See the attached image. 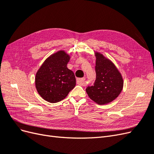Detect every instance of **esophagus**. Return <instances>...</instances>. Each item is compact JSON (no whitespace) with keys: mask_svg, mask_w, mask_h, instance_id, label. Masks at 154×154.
<instances>
[{"mask_svg":"<svg viewBox=\"0 0 154 154\" xmlns=\"http://www.w3.org/2000/svg\"><path fill=\"white\" fill-rule=\"evenodd\" d=\"M85 78H77L76 79V82L78 85H83V83H84L85 81Z\"/></svg>","mask_w":154,"mask_h":154,"instance_id":"1","label":"esophagus"}]
</instances>
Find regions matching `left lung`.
<instances>
[{"instance_id":"obj_1","label":"left lung","mask_w":154,"mask_h":154,"mask_svg":"<svg viewBox=\"0 0 154 154\" xmlns=\"http://www.w3.org/2000/svg\"><path fill=\"white\" fill-rule=\"evenodd\" d=\"M96 80L88 86L86 92L88 97L98 105L114 101L123 90V80L115 65L104 56L96 52Z\"/></svg>"}]
</instances>
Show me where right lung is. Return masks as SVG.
Masks as SVG:
<instances>
[{
	"label": "right lung",
	"instance_id": "1",
	"mask_svg": "<svg viewBox=\"0 0 154 154\" xmlns=\"http://www.w3.org/2000/svg\"><path fill=\"white\" fill-rule=\"evenodd\" d=\"M70 56L59 51L46 59L35 76L37 92L50 103L62 101L76 85L74 72L67 68Z\"/></svg>",
	"mask_w": 154,
	"mask_h": 154
}]
</instances>
